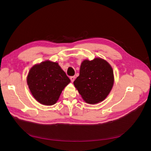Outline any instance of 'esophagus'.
<instances>
[{
	"label": "esophagus",
	"mask_w": 151,
	"mask_h": 151,
	"mask_svg": "<svg viewBox=\"0 0 151 151\" xmlns=\"http://www.w3.org/2000/svg\"><path fill=\"white\" fill-rule=\"evenodd\" d=\"M70 79L71 81L73 82L75 81V76H70Z\"/></svg>",
	"instance_id": "obj_1"
}]
</instances>
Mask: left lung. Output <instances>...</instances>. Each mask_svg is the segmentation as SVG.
I'll list each match as a JSON object with an SVG mask.
<instances>
[{"label":"left lung","mask_w":151,"mask_h":151,"mask_svg":"<svg viewBox=\"0 0 151 151\" xmlns=\"http://www.w3.org/2000/svg\"><path fill=\"white\" fill-rule=\"evenodd\" d=\"M114 82L113 69L101 58L85 60L81 65L79 76L73 84L83 100L88 104L103 101L111 92Z\"/></svg>","instance_id":"1"}]
</instances>
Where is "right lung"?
<instances>
[{"instance_id": "1", "label": "right lung", "mask_w": 151, "mask_h": 151, "mask_svg": "<svg viewBox=\"0 0 151 151\" xmlns=\"http://www.w3.org/2000/svg\"><path fill=\"white\" fill-rule=\"evenodd\" d=\"M70 82L58 63L49 60L34 65L27 77L32 96L39 103L47 106L56 103L62 91Z\"/></svg>"}]
</instances>
